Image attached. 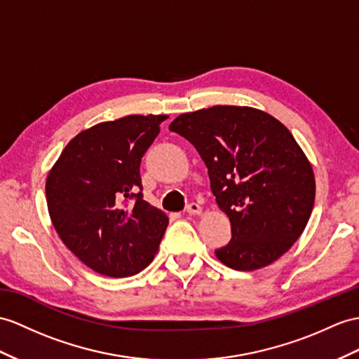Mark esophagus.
Listing matches in <instances>:
<instances>
[{
    "label": "esophagus",
    "mask_w": 359,
    "mask_h": 359,
    "mask_svg": "<svg viewBox=\"0 0 359 359\" xmlns=\"http://www.w3.org/2000/svg\"><path fill=\"white\" fill-rule=\"evenodd\" d=\"M186 212H187L189 215H201V212H203V207H201V205L196 204V203H190V204L187 205V208H186Z\"/></svg>",
    "instance_id": "34e87169"
}]
</instances>
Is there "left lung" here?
Returning a JSON list of instances; mask_svg holds the SVG:
<instances>
[{
    "label": "left lung",
    "mask_w": 359,
    "mask_h": 359,
    "mask_svg": "<svg viewBox=\"0 0 359 359\" xmlns=\"http://www.w3.org/2000/svg\"><path fill=\"white\" fill-rule=\"evenodd\" d=\"M169 129L205 163L216 203L231 222V241L215 251L224 265L252 271L273 264L308 224L316 180L285 125L248 107L181 114Z\"/></svg>",
    "instance_id": "obj_1"
}]
</instances>
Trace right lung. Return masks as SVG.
<instances>
[{
	"label": "right lung",
	"instance_id": "add662e5",
	"mask_svg": "<svg viewBox=\"0 0 359 359\" xmlns=\"http://www.w3.org/2000/svg\"><path fill=\"white\" fill-rule=\"evenodd\" d=\"M168 116H128L77 134L50 170L59 238L95 273L129 277L154 260L169 219L143 199L140 164Z\"/></svg>",
	"mask_w": 359,
	"mask_h": 359
}]
</instances>
